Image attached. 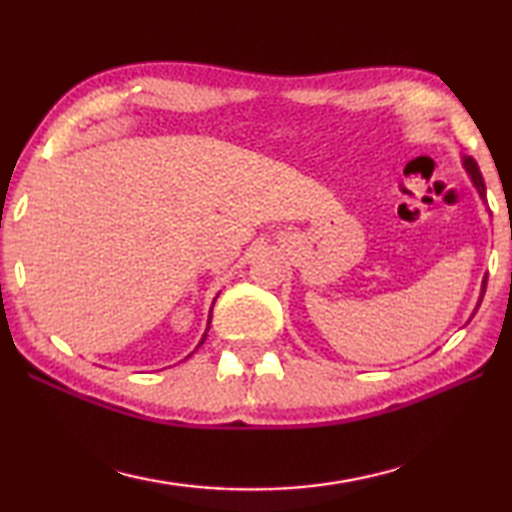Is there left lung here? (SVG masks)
I'll list each match as a JSON object with an SVG mask.
<instances>
[{"mask_svg":"<svg viewBox=\"0 0 512 512\" xmlns=\"http://www.w3.org/2000/svg\"><path fill=\"white\" fill-rule=\"evenodd\" d=\"M463 166L465 170H468L470 177H472V184L477 186V191L481 195V200H486V184H483V177H481V170L477 166V161H474L472 157H463ZM486 279H483V288H481V299H483V292H486Z\"/></svg>","mask_w":512,"mask_h":512,"instance_id":"obj_1","label":"left lung"}]
</instances>
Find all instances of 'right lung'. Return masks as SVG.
Listing matches in <instances>:
<instances>
[{"instance_id": "obj_1", "label": "right lung", "mask_w": 512, "mask_h": 512, "mask_svg": "<svg viewBox=\"0 0 512 512\" xmlns=\"http://www.w3.org/2000/svg\"><path fill=\"white\" fill-rule=\"evenodd\" d=\"M204 337H206V335H204ZM204 337H202V342H200V344H204Z\"/></svg>"}]
</instances>
